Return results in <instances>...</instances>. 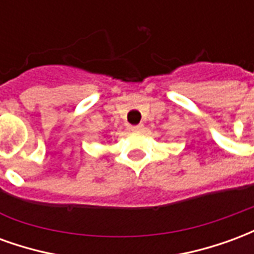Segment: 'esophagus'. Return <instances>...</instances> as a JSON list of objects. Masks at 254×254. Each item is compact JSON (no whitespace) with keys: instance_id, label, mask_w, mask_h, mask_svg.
Segmentation results:
<instances>
[{"instance_id":"1","label":"esophagus","mask_w":254,"mask_h":254,"mask_svg":"<svg viewBox=\"0 0 254 254\" xmlns=\"http://www.w3.org/2000/svg\"><path fill=\"white\" fill-rule=\"evenodd\" d=\"M141 129H143V125H133V127H130L132 132H140Z\"/></svg>"}]
</instances>
